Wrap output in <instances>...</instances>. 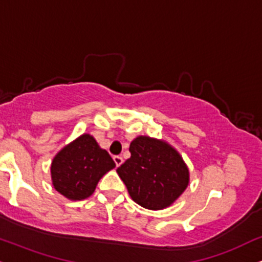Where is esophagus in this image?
<instances>
[{
  "mask_svg": "<svg viewBox=\"0 0 262 262\" xmlns=\"http://www.w3.org/2000/svg\"><path fill=\"white\" fill-rule=\"evenodd\" d=\"M113 159H114V161H115V165L116 166H120L121 165V164H122V161H124V160H122V158L120 157V156H115L114 158H113Z\"/></svg>",
  "mask_w": 262,
  "mask_h": 262,
  "instance_id": "34e87169",
  "label": "esophagus"
}]
</instances>
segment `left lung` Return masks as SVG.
I'll list each match as a JSON object with an SVG mask.
<instances>
[{
	"label": "left lung",
	"instance_id": "obj_1",
	"mask_svg": "<svg viewBox=\"0 0 262 262\" xmlns=\"http://www.w3.org/2000/svg\"><path fill=\"white\" fill-rule=\"evenodd\" d=\"M131 158L116 169L138 205L161 210L172 204L189 182L188 167L166 142L138 136L130 144Z\"/></svg>",
	"mask_w": 262,
	"mask_h": 262
}]
</instances>
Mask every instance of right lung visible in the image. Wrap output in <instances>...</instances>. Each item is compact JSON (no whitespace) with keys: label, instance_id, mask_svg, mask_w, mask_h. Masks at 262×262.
<instances>
[{"label":"right lung","instance_id":"add662e5","mask_svg":"<svg viewBox=\"0 0 262 262\" xmlns=\"http://www.w3.org/2000/svg\"><path fill=\"white\" fill-rule=\"evenodd\" d=\"M115 167L114 160L91 135L83 134L58 151L51 165L57 192L70 200L89 198L98 181Z\"/></svg>","mask_w":262,"mask_h":262}]
</instances>
